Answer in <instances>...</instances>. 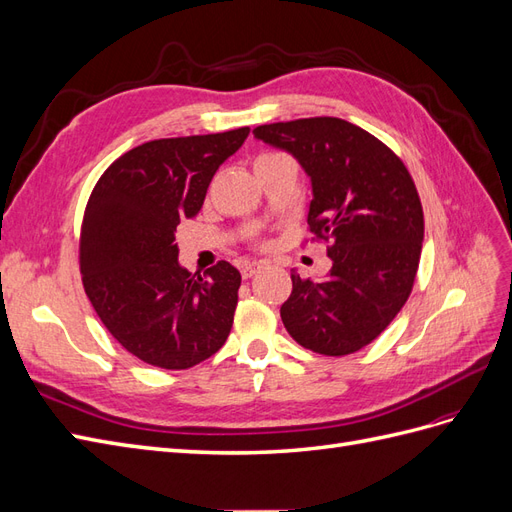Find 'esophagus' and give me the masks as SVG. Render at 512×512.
Wrapping results in <instances>:
<instances>
[{
	"label": "esophagus",
	"instance_id": "34e87169",
	"mask_svg": "<svg viewBox=\"0 0 512 512\" xmlns=\"http://www.w3.org/2000/svg\"><path fill=\"white\" fill-rule=\"evenodd\" d=\"M260 262H243L241 265V275H243V280H250L252 275H256V271H260Z\"/></svg>",
	"mask_w": 512,
	"mask_h": 512
}]
</instances>
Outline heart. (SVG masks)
<instances>
[{"label":"heart","instance_id":"1","mask_svg":"<svg viewBox=\"0 0 512 512\" xmlns=\"http://www.w3.org/2000/svg\"><path fill=\"white\" fill-rule=\"evenodd\" d=\"M282 156H286V153H280V151H260L258 156L254 158V166H260V164H265V162L277 160V158H282Z\"/></svg>","mask_w":512,"mask_h":512}]
</instances>
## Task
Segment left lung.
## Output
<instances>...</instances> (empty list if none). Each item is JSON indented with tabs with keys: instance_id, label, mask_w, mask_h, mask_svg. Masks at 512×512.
<instances>
[{
	"instance_id": "8db88e82",
	"label": "left lung",
	"mask_w": 512,
	"mask_h": 512,
	"mask_svg": "<svg viewBox=\"0 0 512 512\" xmlns=\"http://www.w3.org/2000/svg\"><path fill=\"white\" fill-rule=\"evenodd\" d=\"M312 177L309 239L333 260L322 282L292 271L280 314L303 348L346 356L389 327L408 301L423 247V205L406 164L374 134L337 117L258 126Z\"/></svg>"
}]
</instances>
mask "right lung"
<instances>
[{
  "label": "right lung",
  "mask_w": 512,
  "mask_h": 512,
  "mask_svg": "<svg viewBox=\"0 0 512 512\" xmlns=\"http://www.w3.org/2000/svg\"><path fill=\"white\" fill-rule=\"evenodd\" d=\"M250 134L158 138L108 166L87 200L79 265L98 318L136 359L188 369L218 352L232 329L241 273L226 260L179 267L175 230L203 207L209 183Z\"/></svg>",
  "instance_id": "add662e5"
}]
</instances>
